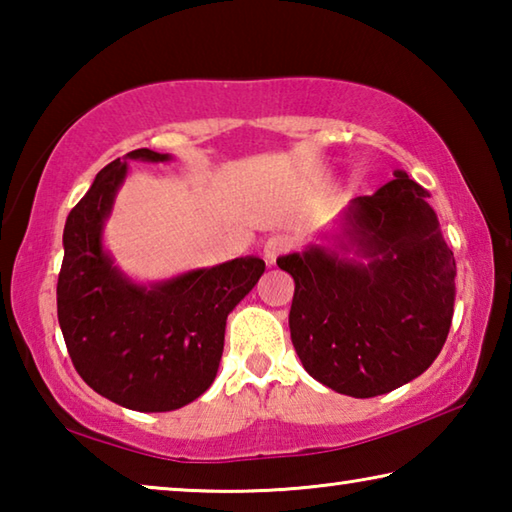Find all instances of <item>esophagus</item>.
Here are the masks:
<instances>
[{
  "mask_svg": "<svg viewBox=\"0 0 512 512\" xmlns=\"http://www.w3.org/2000/svg\"><path fill=\"white\" fill-rule=\"evenodd\" d=\"M291 246H293V241L287 235L268 237L264 241V259H266L268 264H275V259L280 257V255H284V253H289Z\"/></svg>",
  "mask_w": 512,
  "mask_h": 512,
  "instance_id": "1",
  "label": "esophagus"
}]
</instances>
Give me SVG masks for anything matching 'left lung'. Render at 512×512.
Returning <instances> with one entry per match:
<instances>
[{
    "mask_svg": "<svg viewBox=\"0 0 512 512\" xmlns=\"http://www.w3.org/2000/svg\"><path fill=\"white\" fill-rule=\"evenodd\" d=\"M341 216V250L277 259L296 282L289 327L302 366L336 393L375 397L420 377L447 341L456 259L429 192L406 171ZM354 249L364 259L348 260Z\"/></svg>",
    "mask_w": 512,
    "mask_h": 512,
    "instance_id": "8db88e82",
    "label": "left lung"
}]
</instances>
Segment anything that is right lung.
<instances>
[{
    "mask_svg": "<svg viewBox=\"0 0 512 512\" xmlns=\"http://www.w3.org/2000/svg\"><path fill=\"white\" fill-rule=\"evenodd\" d=\"M126 160L167 162L137 149L103 167L63 232L58 323L69 357L92 391L133 411L180 409L212 386L225 320L264 273V259L237 257L171 280L133 282L103 248V223L128 173Z\"/></svg>",
    "mask_w": 512,
    "mask_h": 512,
    "instance_id": "right-lung-1",
    "label": "right lung"
}]
</instances>
